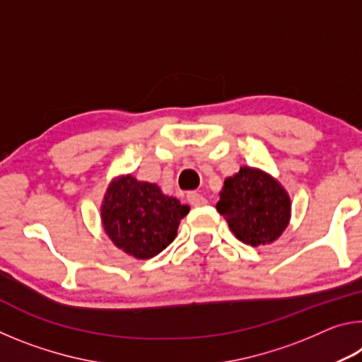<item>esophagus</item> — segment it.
Listing matches in <instances>:
<instances>
[{"mask_svg":"<svg viewBox=\"0 0 362 362\" xmlns=\"http://www.w3.org/2000/svg\"><path fill=\"white\" fill-rule=\"evenodd\" d=\"M187 199H188V203L192 204V206H194V207H199V206L207 204V199L204 198L203 194L198 193V192H189L187 194Z\"/></svg>","mask_w":362,"mask_h":362,"instance_id":"esophagus-1","label":"esophagus"}]
</instances>
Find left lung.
I'll use <instances>...</instances> for the list:
<instances>
[{
  "label": "left lung",
  "instance_id": "obj_1",
  "mask_svg": "<svg viewBox=\"0 0 362 362\" xmlns=\"http://www.w3.org/2000/svg\"><path fill=\"white\" fill-rule=\"evenodd\" d=\"M217 211L238 240L249 246H265L286 230L291 201L283 187L259 169L241 168L223 183Z\"/></svg>",
  "mask_w": 362,
  "mask_h": 362
}]
</instances>
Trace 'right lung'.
Returning <instances> with one entry per match:
<instances>
[{
  "instance_id": "right-lung-1",
  "label": "right lung",
  "mask_w": 362,
  "mask_h": 362,
  "mask_svg": "<svg viewBox=\"0 0 362 362\" xmlns=\"http://www.w3.org/2000/svg\"><path fill=\"white\" fill-rule=\"evenodd\" d=\"M188 211V206L163 194L155 183L126 175L110 183L102 204V222L119 249L136 259H151L174 241Z\"/></svg>"
}]
</instances>
